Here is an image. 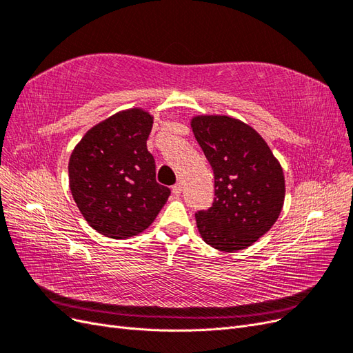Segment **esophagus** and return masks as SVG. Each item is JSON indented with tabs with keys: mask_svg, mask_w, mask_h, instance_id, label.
<instances>
[{
	"mask_svg": "<svg viewBox=\"0 0 353 353\" xmlns=\"http://www.w3.org/2000/svg\"><path fill=\"white\" fill-rule=\"evenodd\" d=\"M181 191H183V185H181V183H176V184L172 187V193H174L175 196H179Z\"/></svg>",
	"mask_w": 353,
	"mask_h": 353,
	"instance_id": "obj_1",
	"label": "esophagus"
}]
</instances>
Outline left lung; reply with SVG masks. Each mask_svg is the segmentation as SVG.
<instances>
[{
	"instance_id": "obj_1",
	"label": "left lung",
	"mask_w": 353,
	"mask_h": 353,
	"mask_svg": "<svg viewBox=\"0 0 353 353\" xmlns=\"http://www.w3.org/2000/svg\"><path fill=\"white\" fill-rule=\"evenodd\" d=\"M191 128L215 175V199L196 213L201 239L236 252L258 241L279 219L283 168L252 126L230 116H196Z\"/></svg>"
}]
</instances>
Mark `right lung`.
I'll list each match as a JSON object with an SVG mask.
<instances>
[{
    "label": "right lung",
    "mask_w": 353,
    "mask_h": 353,
    "mask_svg": "<svg viewBox=\"0 0 353 353\" xmlns=\"http://www.w3.org/2000/svg\"><path fill=\"white\" fill-rule=\"evenodd\" d=\"M153 117L141 109L119 112L83 135L69 160L73 200L90 225L128 239L152 225L170 190L156 181L147 150Z\"/></svg>",
    "instance_id": "right-lung-1"
}]
</instances>
